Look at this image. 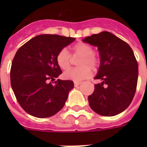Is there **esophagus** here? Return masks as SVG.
I'll use <instances>...</instances> for the list:
<instances>
[{"label": "esophagus", "mask_w": 147, "mask_h": 147, "mask_svg": "<svg viewBox=\"0 0 147 147\" xmlns=\"http://www.w3.org/2000/svg\"><path fill=\"white\" fill-rule=\"evenodd\" d=\"M81 84H82V82H74L75 86H78V85H80Z\"/></svg>", "instance_id": "1"}]
</instances>
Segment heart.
<instances>
[{
    "label": "heart",
    "mask_w": 147,
    "mask_h": 147,
    "mask_svg": "<svg viewBox=\"0 0 147 147\" xmlns=\"http://www.w3.org/2000/svg\"><path fill=\"white\" fill-rule=\"evenodd\" d=\"M73 56L76 58L80 57L78 61L79 67L70 69L71 64V57L70 53L66 48H63L56 55V63L58 66L63 71H67L64 74V77L66 79L80 82L89 78L92 76V69L96 68L98 61L96 56L94 55V49L90 45L85 42H78L72 48Z\"/></svg>",
    "instance_id": "b5f03b06"
}]
</instances>
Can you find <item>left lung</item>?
I'll use <instances>...</instances> for the list:
<instances>
[{
  "mask_svg": "<svg viewBox=\"0 0 147 147\" xmlns=\"http://www.w3.org/2000/svg\"><path fill=\"white\" fill-rule=\"evenodd\" d=\"M82 42L98 47L100 55L94 79L101 82L94 85L88 98L90 107L102 116H115L127 108L136 92L138 64L134 52L127 42L107 31L87 36Z\"/></svg>",
  "mask_w": 147,
  "mask_h": 147,
  "instance_id": "8db88e82",
  "label": "left lung"
}]
</instances>
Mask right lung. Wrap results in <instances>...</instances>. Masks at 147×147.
I'll list each match as a JSON object with an SVG mask.
<instances>
[{
	"label": "right lung",
	"instance_id": "1",
	"mask_svg": "<svg viewBox=\"0 0 147 147\" xmlns=\"http://www.w3.org/2000/svg\"><path fill=\"white\" fill-rule=\"evenodd\" d=\"M76 38L42 34L32 38L15 54L10 69V84L17 101L29 114L38 118L55 115L64 107L74 88L70 80H60L62 74L56 55Z\"/></svg>",
	"mask_w": 147,
	"mask_h": 147
}]
</instances>
